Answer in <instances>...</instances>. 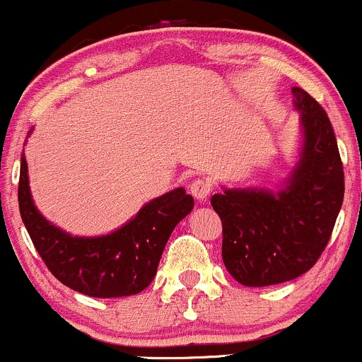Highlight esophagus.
Returning a JSON list of instances; mask_svg holds the SVG:
<instances>
[{"label": "esophagus", "mask_w": 362, "mask_h": 362, "mask_svg": "<svg viewBox=\"0 0 362 362\" xmlns=\"http://www.w3.org/2000/svg\"><path fill=\"white\" fill-rule=\"evenodd\" d=\"M211 189H213V187H211V182L204 180V178H197V180H194L189 187L190 194H192L199 202L206 201L207 195L211 194Z\"/></svg>", "instance_id": "obj_1"}]
</instances>
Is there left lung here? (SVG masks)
<instances>
[{
  "label": "left lung",
  "instance_id": "1",
  "mask_svg": "<svg viewBox=\"0 0 362 362\" xmlns=\"http://www.w3.org/2000/svg\"><path fill=\"white\" fill-rule=\"evenodd\" d=\"M300 149L276 190L228 189L211 197L223 223V262L248 288L281 284L308 272L325 250L344 201V168L325 110L293 86Z\"/></svg>",
  "mask_w": 362,
  "mask_h": 362
}]
</instances>
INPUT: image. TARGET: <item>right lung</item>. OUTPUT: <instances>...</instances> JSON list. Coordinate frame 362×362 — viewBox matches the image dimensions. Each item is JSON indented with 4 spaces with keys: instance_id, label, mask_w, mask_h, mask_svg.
Returning <instances> with one entry per match:
<instances>
[{
    "instance_id": "obj_1",
    "label": "right lung",
    "mask_w": 362,
    "mask_h": 362,
    "mask_svg": "<svg viewBox=\"0 0 362 362\" xmlns=\"http://www.w3.org/2000/svg\"><path fill=\"white\" fill-rule=\"evenodd\" d=\"M18 206L35 250L57 281L91 298H120L138 294L151 284L165 245L194 209V199L178 187L146 202L109 235L73 236L37 209L22 155Z\"/></svg>"
}]
</instances>
